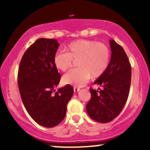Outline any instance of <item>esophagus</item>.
Instances as JSON below:
<instances>
[{"label":"esophagus","mask_w":150,"mask_h":150,"mask_svg":"<svg viewBox=\"0 0 150 150\" xmlns=\"http://www.w3.org/2000/svg\"><path fill=\"white\" fill-rule=\"evenodd\" d=\"M79 91H80V88H78V87H74V92H79Z\"/></svg>","instance_id":"esophagus-1"}]
</instances>
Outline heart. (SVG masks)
Wrapping results in <instances>:
<instances>
[{"instance_id": "b5f03b06", "label": "heart", "mask_w": 150, "mask_h": 150, "mask_svg": "<svg viewBox=\"0 0 150 150\" xmlns=\"http://www.w3.org/2000/svg\"><path fill=\"white\" fill-rule=\"evenodd\" d=\"M65 51L55 54L53 63L56 68L61 71H67L75 60L78 66L63 76V82L66 85L82 87L92 76L98 77L102 75L109 65L110 50L104 43L79 39L68 44Z\"/></svg>"}]
</instances>
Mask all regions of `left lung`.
Wrapping results in <instances>:
<instances>
[{"mask_svg":"<svg viewBox=\"0 0 150 150\" xmlns=\"http://www.w3.org/2000/svg\"><path fill=\"white\" fill-rule=\"evenodd\" d=\"M111 57L107 69L94 84L103 87L89 89L91 99L86 106L89 117L99 123L114 119L124 107L131 82V65L124 49L114 40H110Z\"/></svg>","mask_w":150,"mask_h":150,"instance_id":"left-lung-1","label":"left lung"}]
</instances>
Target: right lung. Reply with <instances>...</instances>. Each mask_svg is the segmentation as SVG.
Listing matches in <instances>:
<instances>
[{
  "mask_svg": "<svg viewBox=\"0 0 150 150\" xmlns=\"http://www.w3.org/2000/svg\"><path fill=\"white\" fill-rule=\"evenodd\" d=\"M59 45L56 39H37L24 53L18 69L24 106L32 119L46 128L56 126L63 120L74 92L70 85L55 90L61 80L53 63Z\"/></svg>",
  "mask_w": 150,
  "mask_h": 150,
  "instance_id": "obj_1",
  "label": "right lung"
}]
</instances>
